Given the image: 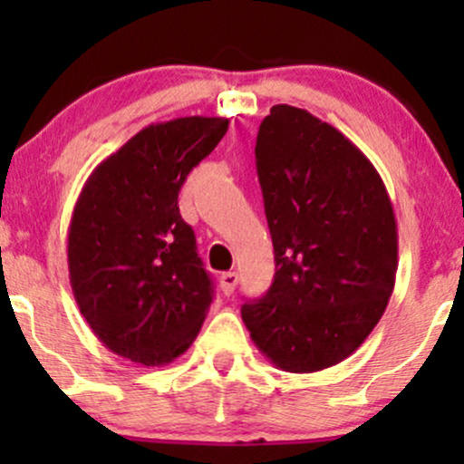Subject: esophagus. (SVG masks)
Segmentation results:
<instances>
[{
  "instance_id": "1",
  "label": "esophagus",
  "mask_w": 464,
  "mask_h": 464,
  "mask_svg": "<svg viewBox=\"0 0 464 464\" xmlns=\"http://www.w3.org/2000/svg\"><path fill=\"white\" fill-rule=\"evenodd\" d=\"M237 281H239L237 273H225V275H222V276H220V290H222V295L231 296L233 290H236Z\"/></svg>"
}]
</instances>
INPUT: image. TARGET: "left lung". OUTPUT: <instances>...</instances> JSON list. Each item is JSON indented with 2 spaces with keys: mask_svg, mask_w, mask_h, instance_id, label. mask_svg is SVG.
<instances>
[{
  "mask_svg": "<svg viewBox=\"0 0 464 464\" xmlns=\"http://www.w3.org/2000/svg\"><path fill=\"white\" fill-rule=\"evenodd\" d=\"M255 159L276 270L242 321L276 369H329L364 343L392 295V202L360 148L305 109L275 104Z\"/></svg>",
  "mask_w": 464,
  "mask_h": 464,
  "instance_id": "obj_1",
  "label": "left lung"
}]
</instances>
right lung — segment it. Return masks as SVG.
Instances as JSON below:
<instances>
[{
  "mask_svg": "<svg viewBox=\"0 0 464 464\" xmlns=\"http://www.w3.org/2000/svg\"><path fill=\"white\" fill-rule=\"evenodd\" d=\"M228 129L225 117L150 124L106 157L80 191L69 284L100 343L143 366L189 349L214 299L179 191Z\"/></svg>",
  "mask_w": 464,
  "mask_h": 464,
  "instance_id": "1",
  "label": "right lung"
}]
</instances>
